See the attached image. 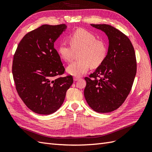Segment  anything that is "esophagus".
<instances>
[{"label":"esophagus","instance_id":"34e87169","mask_svg":"<svg viewBox=\"0 0 152 152\" xmlns=\"http://www.w3.org/2000/svg\"><path fill=\"white\" fill-rule=\"evenodd\" d=\"M79 80H80V78H78V77H74V81H78Z\"/></svg>","mask_w":152,"mask_h":152}]
</instances>
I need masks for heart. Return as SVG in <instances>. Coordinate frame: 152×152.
Returning a JSON list of instances; mask_svg holds the SVG:
<instances>
[{"label": "heart", "mask_w": 152, "mask_h": 152, "mask_svg": "<svg viewBox=\"0 0 152 152\" xmlns=\"http://www.w3.org/2000/svg\"><path fill=\"white\" fill-rule=\"evenodd\" d=\"M70 46L65 43L58 47L60 57L70 62L78 53L80 59L70 63L66 68L67 72L74 76H81L89 70L90 67L97 68L104 62L108 54L106 42L96 38V35L83 28H79L69 35Z\"/></svg>", "instance_id": "heart-1"}]
</instances>
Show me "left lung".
I'll list each match as a JSON object with an SVG mask.
<instances>
[{
  "label": "left lung",
  "mask_w": 152,
  "mask_h": 152,
  "mask_svg": "<svg viewBox=\"0 0 152 152\" xmlns=\"http://www.w3.org/2000/svg\"><path fill=\"white\" fill-rule=\"evenodd\" d=\"M104 32L109 40L104 62L86 77L84 96L99 113L118 109L129 94L137 73V59L131 42L117 28L106 24H91Z\"/></svg>",
  "instance_id": "8db88e82"
}]
</instances>
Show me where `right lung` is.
<instances>
[{
    "instance_id": "obj_1",
    "label": "right lung",
    "mask_w": 152,
    "mask_h": 152,
    "mask_svg": "<svg viewBox=\"0 0 152 152\" xmlns=\"http://www.w3.org/2000/svg\"><path fill=\"white\" fill-rule=\"evenodd\" d=\"M66 28L65 24L42 25L25 35L14 53L12 74L16 90L25 104L38 114L56 112L73 83L71 75L61 76L65 69L54 48Z\"/></svg>"
}]
</instances>
